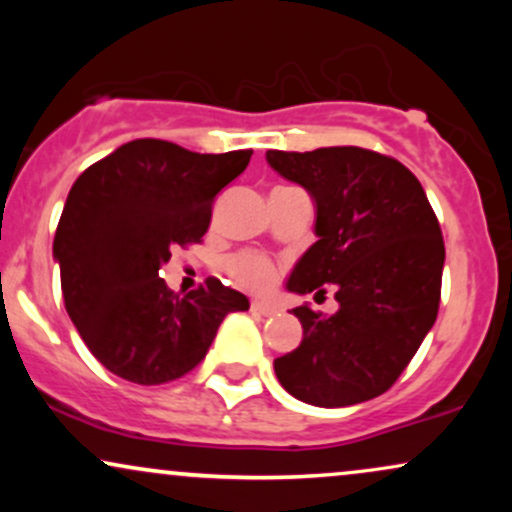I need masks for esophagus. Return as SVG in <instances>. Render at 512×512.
Here are the masks:
<instances>
[{"label":"esophagus","mask_w":512,"mask_h":512,"mask_svg":"<svg viewBox=\"0 0 512 512\" xmlns=\"http://www.w3.org/2000/svg\"><path fill=\"white\" fill-rule=\"evenodd\" d=\"M250 313L260 315V317H272L276 315V308L272 303H262V301H252L250 303Z\"/></svg>","instance_id":"34e87169"}]
</instances>
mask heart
Wrapping results in <instances>:
<instances>
[{
	"label": "heart",
	"instance_id": "b5f03b06",
	"mask_svg": "<svg viewBox=\"0 0 512 512\" xmlns=\"http://www.w3.org/2000/svg\"><path fill=\"white\" fill-rule=\"evenodd\" d=\"M231 274L236 276L240 284L255 291L267 289L276 279L274 264L260 255H240L236 260H231Z\"/></svg>",
	"mask_w": 512,
	"mask_h": 512
}]
</instances>
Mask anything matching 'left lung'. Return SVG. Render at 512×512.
Here are the masks:
<instances>
[{"label":"left lung","mask_w":512,"mask_h":512,"mask_svg":"<svg viewBox=\"0 0 512 512\" xmlns=\"http://www.w3.org/2000/svg\"><path fill=\"white\" fill-rule=\"evenodd\" d=\"M284 180L308 192L317 240L293 264L286 289L325 296L339 310L293 308L303 339L274 361L284 390L315 407L368 402L399 378L438 315L445 245L414 173L358 149L267 151Z\"/></svg>","instance_id":"1"}]
</instances>
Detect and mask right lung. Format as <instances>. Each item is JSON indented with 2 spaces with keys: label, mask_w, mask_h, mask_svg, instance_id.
Listing matches in <instances>:
<instances>
[{
  "label": "right lung",
  "mask_w": 512,
  "mask_h": 512,
  "mask_svg": "<svg viewBox=\"0 0 512 512\" xmlns=\"http://www.w3.org/2000/svg\"><path fill=\"white\" fill-rule=\"evenodd\" d=\"M250 156L134 139L76 178L52 257L67 313L110 373L137 385L182 378L207 356L223 317L250 308L216 279L180 298L158 276L175 245L202 240L216 195Z\"/></svg>",
  "instance_id": "right-lung-1"
}]
</instances>
